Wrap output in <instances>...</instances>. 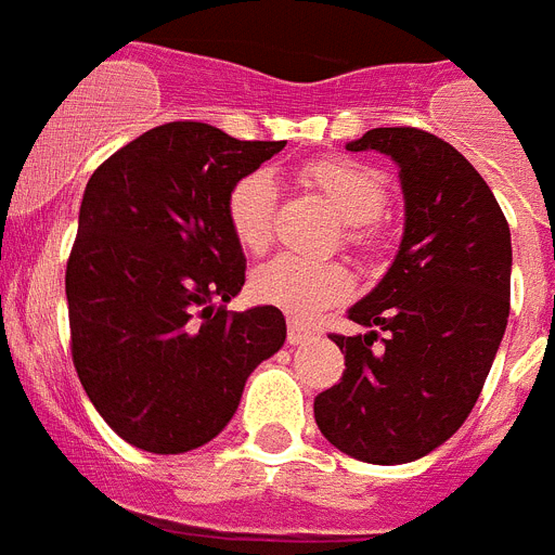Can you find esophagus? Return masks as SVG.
<instances>
[{
	"mask_svg": "<svg viewBox=\"0 0 555 555\" xmlns=\"http://www.w3.org/2000/svg\"><path fill=\"white\" fill-rule=\"evenodd\" d=\"M313 331L300 320H288V345H306L311 341Z\"/></svg>",
	"mask_w": 555,
	"mask_h": 555,
	"instance_id": "34e87169",
	"label": "esophagus"
}]
</instances>
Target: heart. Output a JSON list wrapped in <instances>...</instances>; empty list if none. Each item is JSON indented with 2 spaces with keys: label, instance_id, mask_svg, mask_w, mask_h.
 I'll list each match as a JSON object with an SVG mask.
<instances>
[{
  "label": "heart",
  "instance_id": "1",
  "mask_svg": "<svg viewBox=\"0 0 555 555\" xmlns=\"http://www.w3.org/2000/svg\"><path fill=\"white\" fill-rule=\"evenodd\" d=\"M302 178L331 199L338 217L347 222V242L370 244L372 222L386 205V185L380 175L356 160L325 158L302 169ZM278 185L269 171L258 169L235 180L228 194V224L235 242L249 253H258L272 238ZM255 300L281 308L288 317L311 320L325 308L347 300L352 278L341 263L317 261L302 255H274L253 272L249 281Z\"/></svg>",
  "mask_w": 555,
  "mask_h": 555
}]
</instances>
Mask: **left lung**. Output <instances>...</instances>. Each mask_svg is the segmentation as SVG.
Segmentation results:
<instances>
[{"mask_svg":"<svg viewBox=\"0 0 555 555\" xmlns=\"http://www.w3.org/2000/svg\"><path fill=\"white\" fill-rule=\"evenodd\" d=\"M347 150L395 160L403 242L347 311L364 336H333L347 370L313 400V416L341 453L409 464L448 442L483 389L508 322L512 233L487 180L448 141L375 127ZM375 326L387 331L380 348Z\"/></svg>","mask_w":555,"mask_h":555,"instance_id":"left-lung-1","label":"left lung"}]
</instances>
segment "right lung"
I'll return each instance as SVG.
<instances>
[{
    "label": "right lung",
    "instance_id": "right-lung-1",
    "mask_svg": "<svg viewBox=\"0 0 555 555\" xmlns=\"http://www.w3.org/2000/svg\"><path fill=\"white\" fill-rule=\"evenodd\" d=\"M283 146L171 121L88 180L66 267L72 356L88 400L132 448L208 444L286 341L274 306L228 311L244 286L228 194Z\"/></svg>",
    "mask_w": 555,
    "mask_h": 555
}]
</instances>
